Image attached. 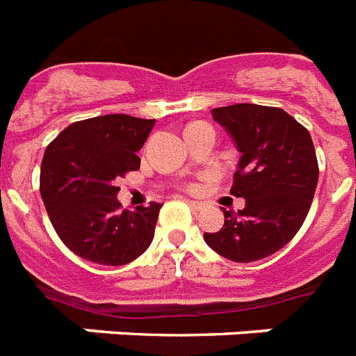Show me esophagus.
<instances>
[{"mask_svg":"<svg viewBox=\"0 0 356 356\" xmlns=\"http://www.w3.org/2000/svg\"><path fill=\"white\" fill-rule=\"evenodd\" d=\"M186 202L193 207V209H202V207H204V204H202V202H198V200H186Z\"/></svg>","mask_w":356,"mask_h":356,"instance_id":"esophagus-1","label":"esophagus"}]
</instances>
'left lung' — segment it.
Segmentation results:
<instances>
[{"label": "left lung", "instance_id": "left-lung-1", "mask_svg": "<svg viewBox=\"0 0 356 356\" xmlns=\"http://www.w3.org/2000/svg\"><path fill=\"white\" fill-rule=\"evenodd\" d=\"M241 152L232 195L244 207L224 209V226L204 233L218 255L235 263L268 257L300 232L318 186V160L311 134L281 108L232 104L213 108Z\"/></svg>", "mask_w": 356, "mask_h": 356}]
</instances>
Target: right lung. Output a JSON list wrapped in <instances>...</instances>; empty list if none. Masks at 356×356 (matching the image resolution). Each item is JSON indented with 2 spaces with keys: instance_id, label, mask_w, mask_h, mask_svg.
Instances as JSON below:
<instances>
[{
  "instance_id": "right-lung-1",
  "label": "right lung",
  "mask_w": 356,
  "mask_h": 356,
  "mask_svg": "<svg viewBox=\"0 0 356 356\" xmlns=\"http://www.w3.org/2000/svg\"><path fill=\"white\" fill-rule=\"evenodd\" d=\"M154 123L110 113L70 124L47 145L40 195L55 232L79 257L121 266L152 243L161 204L121 209L115 181L139 169L136 152Z\"/></svg>"
}]
</instances>
